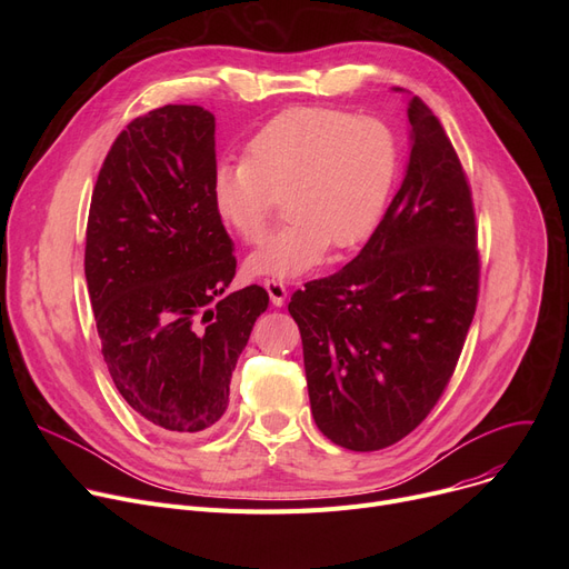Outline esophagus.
I'll return each mask as SVG.
<instances>
[{
    "label": "esophagus",
    "mask_w": 569,
    "mask_h": 569,
    "mask_svg": "<svg viewBox=\"0 0 569 569\" xmlns=\"http://www.w3.org/2000/svg\"><path fill=\"white\" fill-rule=\"evenodd\" d=\"M262 286L269 292V300H272V305L274 307H283L286 297H288V288L281 281H274V279H264Z\"/></svg>",
    "instance_id": "obj_1"
}]
</instances>
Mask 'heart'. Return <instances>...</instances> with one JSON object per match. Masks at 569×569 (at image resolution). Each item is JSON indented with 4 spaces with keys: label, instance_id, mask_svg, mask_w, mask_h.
<instances>
[{
    "label": "heart",
    "instance_id": "1",
    "mask_svg": "<svg viewBox=\"0 0 569 569\" xmlns=\"http://www.w3.org/2000/svg\"><path fill=\"white\" fill-rule=\"evenodd\" d=\"M397 177V140L376 117L332 108H290L249 140L244 161L212 174L219 219L256 244L283 198L288 223L249 256L256 277L292 279L327 247L348 251L376 230Z\"/></svg>",
    "mask_w": 569,
    "mask_h": 569
}]
</instances>
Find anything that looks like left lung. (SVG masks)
Wrapping results in <instances>:
<instances>
[{
  "label": "left lung",
  "instance_id": "obj_1",
  "mask_svg": "<svg viewBox=\"0 0 569 569\" xmlns=\"http://www.w3.org/2000/svg\"><path fill=\"white\" fill-rule=\"evenodd\" d=\"M406 101L401 189L357 258L288 305L313 420L352 452L382 450L422 425L455 373L480 290L466 172L429 106L408 92Z\"/></svg>",
  "mask_w": 569,
  "mask_h": 569
}]
</instances>
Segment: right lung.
<instances>
[{"label": "right lung", "mask_w": 569, "mask_h": 569, "mask_svg": "<svg viewBox=\"0 0 569 569\" xmlns=\"http://www.w3.org/2000/svg\"><path fill=\"white\" fill-rule=\"evenodd\" d=\"M214 114L163 106L117 136L87 219L84 277L101 352L127 403L161 431L221 420L269 295L226 297L234 247L212 204Z\"/></svg>", "instance_id": "1"}]
</instances>
